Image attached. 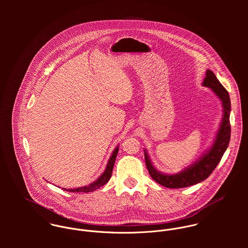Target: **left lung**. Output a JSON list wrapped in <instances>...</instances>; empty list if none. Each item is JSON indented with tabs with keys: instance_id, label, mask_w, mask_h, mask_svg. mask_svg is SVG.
<instances>
[{
	"instance_id": "left-lung-1",
	"label": "left lung",
	"mask_w": 248,
	"mask_h": 248,
	"mask_svg": "<svg viewBox=\"0 0 248 248\" xmlns=\"http://www.w3.org/2000/svg\"><path fill=\"white\" fill-rule=\"evenodd\" d=\"M202 85L212 90L220 99L223 107V117L211 149H209V151H207L197 162L175 175H166L157 171L153 166L147 152H144L145 162L150 176L155 181L164 187L184 188L203 181L212 174L228 147L231 135L229 119L231 103L229 93L210 70L206 71V77L204 78Z\"/></svg>"
}]
</instances>
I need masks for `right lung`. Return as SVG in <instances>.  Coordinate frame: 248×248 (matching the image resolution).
Listing matches in <instances>:
<instances>
[{"label":"right lung","mask_w":248,"mask_h":248,"mask_svg":"<svg viewBox=\"0 0 248 248\" xmlns=\"http://www.w3.org/2000/svg\"><path fill=\"white\" fill-rule=\"evenodd\" d=\"M117 153H118V147H116L114 149V151L112 152V155L109 157L108 162L107 164L105 172L100 177H98L95 181H93V183H91L90 185H87V186L73 188V189L63 188V190H66V191H69V192H73V193H89V192L95 191L96 189H98L101 186H103L104 184H106L107 182L108 181V179L111 177V173H112V169H113V165H114V162H115Z\"/></svg>","instance_id":"1"}]
</instances>
